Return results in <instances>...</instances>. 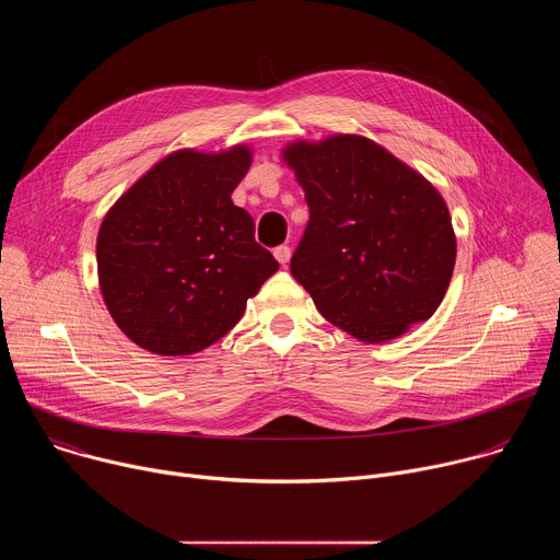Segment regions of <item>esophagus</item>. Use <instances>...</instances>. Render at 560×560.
<instances>
[{
	"instance_id": "obj_1",
	"label": "esophagus",
	"mask_w": 560,
	"mask_h": 560,
	"mask_svg": "<svg viewBox=\"0 0 560 560\" xmlns=\"http://www.w3.org/2000/svg\"><path fill=\"white\" fill-rule=\"evenodd\" d=\"M290 255H292L290 246H277V248H275V257H277V261H279L281 266H285V264L290 261Z\"/></svg>"
}]
</instances>
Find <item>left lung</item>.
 <instances>
[{
  "label": "left lung",
  "instance_id": "left-lung-1",
  "mask_svg": "<svg viewBox=\"0 0 560 560\" xmlns=\"http://www.w3.org/2000/svg\"><path fill=\"white\" fill-rule=\"evenodd\" d=\"M283 156L310 210L290 272L318 312L365 343L428 322L456 261L436 188L357 135L292 143Z\"/></svg>",
  "mask_w": 560,
  "mask_h": 560
}]
</instances>
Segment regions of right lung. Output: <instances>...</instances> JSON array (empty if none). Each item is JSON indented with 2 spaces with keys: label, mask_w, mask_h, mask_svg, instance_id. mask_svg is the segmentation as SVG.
Returning a JSON list of instances; mask_svg holds the SVG:
<instances>
[{
  "label": "right lung",
  "mask_w": 560,
  "mask_h": 560,
  "mask_svg": "<svg viewBox=\"0 0 560 560\" xmlns=\"http://www.w3.org/2000/svg\"><path fill=\"white\" fill-rule=\"evenodd\" d=\"M250 150H179L145 173L106 214L97 236L104 301L121 332L164 357L225 337L246 301L279 270L255 242L253 217L230 195Z\"/></svg>",
  "instance_id": "1"
}]
</instances>
